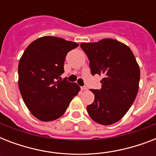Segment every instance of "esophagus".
<instances>
[{"mask_svg":"<svg viewBox=\"0 0 156 156\" xmlns=\"http://www.w3.org/2000/svg\"><path fill=\"white\" fill-rule=\"evenodd\" d=\"M81 90H87V87H81Z\"/></svg>","mask_w":156,"mask_h":156,"instance_id":"obj_1","label":"esophagus"}]
</instances>
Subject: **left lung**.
Here are the masks:
<instances>
[{
	"instance_id": "8db88e82",
	"label": "left lung",
	"mask_w": 156,
	"mask_h": 156,
	"mask_svg": "<svg viewBox=\"0 0 156 156\" xmlns=\"http://www.w3.org/2000/svg\"><path fill=\"white\" fill-rule=\"evenodd\" d=\"M80 47L90 61L91 74L103 76L101 89L90 90L95 100L87 107L88 114L100 125L116 123L138 94L140 69L135 56L127 45L112 39L82 43Z\"/></svg>"
}]
</instances>
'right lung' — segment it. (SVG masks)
<instances>
[{"mask_svg": "<svg viewBox=\"0 0 156 156\" xmlns=\"http://www.w3.org/2000/svg\"><path fill=\"white\" fill-rule=\"evenodd\" d=\"M78 46L61 38L44 36L23 52L18 64V87L26 106L40 121L61 117L79 92L77 83L60 80L66 55Z\"/></svg>", "mask_w": 156, "mask_h": 156, "instance_id": "add662e5", "label": "right lung"}]
</instances>
